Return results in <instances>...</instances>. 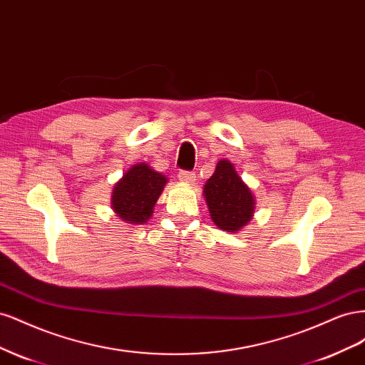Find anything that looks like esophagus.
Listing matches in <instances>:
<instances>
[{
	"label": "esophagus",
	"instance_id": "34e87169",
	"mask_svg": "<svg viewBox=\"0 0 365 365\" xmlns=\"http://www.w3.org/2000/svg\"><path fill=\"white\" fill-rule=\"evenodd\" d=\"M178 178L182 181V182H193L195 181V173L190 172V170H178Z\"/></svg>",
	"mask_w": 365,
	"mask_h": 365
}]
</instances>
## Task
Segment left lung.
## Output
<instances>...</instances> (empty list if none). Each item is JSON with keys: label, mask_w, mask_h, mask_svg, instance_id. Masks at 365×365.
<instances>
[{"label": "left lung", "mask_w": 365, "mask_h": 365, "mask_svg": "<svg viewBox=\"0 0 365 365\" xmlns=\"http://www.w3.org/2000/svg\"><path fill=\"white\" fill-rule=\"evenodd\" d=\"M204 195L210 216L220 230L235 233L251 220L254 196L230 161L217 163L204 187Z\"/></svg>", "instance_id": "obj_1"}]
</instances>
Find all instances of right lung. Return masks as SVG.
<instances>
[{"label":"right lung","instance_id":"add662e5","mask_svg":"<svg viewBox=\"0 0 365 365\" xmlns=\"http://www.w3.org/2000/svg\"><path fill=\"white\" fill-rule=\"evenodd\" d=\"M165 182L168 178L148 164H135L115 184L111 201L114 212L128 224L146 222Z\"/></svg>","mask_w":365,"mask_h":365}]
</instances>
